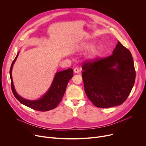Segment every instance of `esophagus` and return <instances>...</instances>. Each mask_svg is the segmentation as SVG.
<instances>
[{
  "mask_svg": "<svg viewBox=\"0 0 146 146\" xmlns=\"http://www.w3.org/2000/svg\"><path fill=\"white\" fill-rule=\"evenodd\" d=\"M73 71H74V72L75 73H78L79 72H80L79 70H78V69L77 68H75L74 69Z\"/></svg>",
  "mask_w": 146,
  "mask_h": 146,
  "instance_id": "34e87169",
  "label": "esophagus"
}]
</instances>
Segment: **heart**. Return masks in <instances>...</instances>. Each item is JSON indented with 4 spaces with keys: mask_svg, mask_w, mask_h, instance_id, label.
<instances>
[{
    "mask_svg": "<svg viewBox=\"0 0 146 146\" xmlns=\"http://www.w3.org/2000/svg\"><path fill=\"white\" fill-rule=\"evenodd\" d=\"M93 46L92 43H86L82 45V47L84 50H89ZM99 49L98 47H94L91 49L90 54H89V58L90 59H94L99 54Z\"/></svg>",
    "mask_w": 146,
    "mask_h": 146,
    "instance_id": "obj_1",
    "label": "heart"
}]
</instances>
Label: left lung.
<instances>
[{
    "instance_id": "obj_1",
    "label": "left lung",
    "mask_w": 146,
    "mask_h": 146,
    "mask_svg": "<svg viewBox=\"0 0 146 146\" xmlns=\"http://www.w3.org/2000/svg\"><path fill=\"white\" fill-rule=\"evenodd\" d=\"M86 94L94 105L108 108L121 105L134 86L136 72L129 50L118 41L113 54L82 65Z\"/></svg>"
}]
</instances>
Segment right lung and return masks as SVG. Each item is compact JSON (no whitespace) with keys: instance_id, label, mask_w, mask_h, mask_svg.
<instances>
[{"instance_id":"1","label":"right lung","mask_w":146,"mask_h":146,"mask_svg":"<svg viewBox=\"0 0 146 146\" xmlns=\"http://www.w3.org/2000/svg\"><path fill=\"white\" fill-rule=\"evenodd\" d=\"M19 52H18L14 59L10 69V76L11 79V87L12 92L15 98L21 103L33 110L40 111H47L55 109L61 101L66 91L68 82L73 76L72 69L56 72L51 87L47 92L38 100H30L21 97L16 92L12 78V69Z\"/></svg>"}]
</instances>
